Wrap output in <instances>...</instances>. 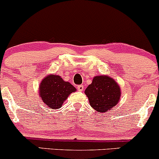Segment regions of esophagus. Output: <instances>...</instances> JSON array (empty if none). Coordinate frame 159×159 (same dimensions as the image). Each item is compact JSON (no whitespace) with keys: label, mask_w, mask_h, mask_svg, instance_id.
Listing matches in <instances>:
<instances>
[{"label":"esophagus","mask_w":159,"mask_h":159,"mask_svg":"<svg viewBox=\"0 0 159 159\" xmlns=\"http://www.w3.org/2000/svg\"><path fill=\"white\" fill-rule=\"evenodd\" d=\"M78 91H83L84 90V86L83 85H79V86H78Z\"/></svg>","instance_id":"34e87169"}]
</instances>
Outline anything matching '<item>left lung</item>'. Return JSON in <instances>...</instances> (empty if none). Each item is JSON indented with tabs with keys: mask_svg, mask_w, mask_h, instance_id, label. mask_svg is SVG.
<instances>
[{
	"mask_svg": "<svg viewBox=\"0 0 159 159\" xmlns=\"http://www.w3.org/2000/svg\"><path fill=\"white\" fill-rule=\"evenodd\" d=\"M84 93L90 106L102 114L117 105L121 96V88L114 78L107 75H97L93 78Z\"/></svg>",
	"mask_w": 159,
	"mask_h": 159,
	"instance_id": "left-lung-1",
	"label": "left lung"
}]
</instances>
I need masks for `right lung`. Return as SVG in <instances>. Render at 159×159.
Masks as SVG:
<instances>
[{
    "instance_id": "right-lung-1",
    "label": "right lung",
    "mask_w": 159,
    "mask_h": 159,
    "mask_svg": "<svg viewBox=\"0 0 159 159\" xmlns=\"http://www.w3.org/2000/svg\"><path fill=\"white\" fill-rule=\"evenodd\" d=\"M77 90L73 85L65 81L58 75H48L39 86V96L43 102L52 109H57L72 93Z\"/></svg>"
}]
</instances>
